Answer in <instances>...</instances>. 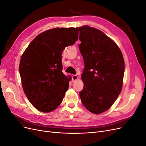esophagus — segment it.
Segmentation results:
<instances>
[{
    "instance_id": "34e87169",
    "label": "esophagus",
    "mask_w": 146,
    "mask_h": 146,
    "mask_svg": "<svg viewBox=\"0 0 146 146\" xmlns=\"http://www.w3.org/2000/svg\"><path fill=\"white\" fill-rule=\"evenodd\" d=\"M78 78V76H77V75H73V76H72V79L73 82L76 81V80H77Z\"/></svg>"
}]
</instances>
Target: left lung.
Segmentation results:
<instances>
[{"label":"left lung","instance_id":"8db88e82","mask_svg":"<svg viewBox=\"0 0 146 146\" xmlns=\"http://www.w3.org/2000/svg\"><path fill=\"white\" fill-rule=\"evenodd\" d=\"M77 29L85 63L80 97L88 111L99 114L111 107L122 90L124 60L116 42L101 30L88 25Z\"/></svg>","mask_w":146,"mask_h":146}]
</instances>
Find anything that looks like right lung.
<instances>
[{"instance_id":"1","label":"right lung","mask_w":146,"mask_h":146,"mask_svg":"<svg viewBox=\"0 0 146 146\" xmlns=\"http://www.w3.org/2000/svg\"><path fill=\"white\" fill-rule=\"evenodd\" d=\"M77 28H54L39 34L21 56L19 73L25 96L38 111L49 113L62 102L70 76L62 72L61 54L77 41Z\"/></svg>"}]
</instances>
